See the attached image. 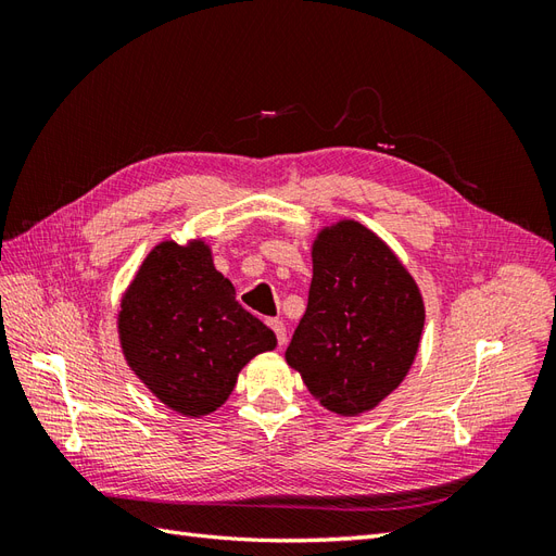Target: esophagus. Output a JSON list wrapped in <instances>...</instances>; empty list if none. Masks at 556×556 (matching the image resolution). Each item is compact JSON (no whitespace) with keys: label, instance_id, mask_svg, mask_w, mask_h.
<instances>
[{"label":"esophagus","instance_id":"1","mask_svg":"<svg viewBox=\"0 0 556 556\" xmlns=\"http://www.w3.org/2000/svg\"><path fill=\"white\" fill-rule=\"evenodd\" d=\"M268 327L274 329L276 339H278V345H285V341H288V329H285L282 319H268Z\"/></svg>","mask_w":556,"mask_h":556}]
</instances>
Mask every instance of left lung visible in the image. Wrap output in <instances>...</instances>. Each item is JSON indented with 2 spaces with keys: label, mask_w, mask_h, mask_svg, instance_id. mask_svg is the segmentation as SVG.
I'll return each mask as SVG.
<instances>
[{
  "label": "left lung",
  "mask_w": 556,
  "mask_h": 556,
  "mask_svg": "<svg viewBox=\"0 0 556 556\" xmlns=\"http://www.w3.org/2000/svg\"><path fill=\"white\" fill-rule=\"evenodd\" d=\"M308 308L285 359L331 413L374 410L408 376L425 329V301L408 268L355 220L313 241Z\"/></svg>",
  "instance_id": "8db88e82"
}]
</instances>
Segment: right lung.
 I'll use <instances>...</instances> for the list:
<instances>
[{
  "mask_svg": "<svg viewBox=\"0 0 556 556\" xmlns=\"http://www.w3.org/2000/svg\"><path fill=\"white\" fill-rule=\"evenodd\" d=\"M117 333L131 371L188 417L220 408L241 368L278 343L239 304L204 241H162L150 250L121 301Z\"/></svg>",
  "mask_w": 556,
  "mask_h": 556,
  "instance_id": "add662e5",
  "label": "right lung"
}]
</instances>
